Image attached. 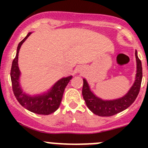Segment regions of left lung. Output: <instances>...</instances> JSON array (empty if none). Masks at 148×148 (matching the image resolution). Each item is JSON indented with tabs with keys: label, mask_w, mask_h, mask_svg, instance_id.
<instances>
[{
	"label": "left lung",
	"mask_w": 148,
	"mask_h": 148,
	"mask_svg": "<svg viewBox=\"0 0 148 148\" xmlns=\"http://www.w3.org/2000/svg\"><path fill=\"white\" fill-rule=\"evenodd\" d=\"M135 56L137 61L136 79L128 93L120 99L110 101H104L99 99L91 92L89 85L86 80L84 79L82 88L83 98L88 108L94 114L101 117H110L114 115L126 110L135 102L140 92L143 78L142 63L138 56L137 51H135Z\"/></svg>",
	"instance_id": "1"
}]
</instances>
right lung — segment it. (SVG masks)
<instances>
[{
  "mask_svg": "<svg viewBox=\"0 0 148 148\" xmlns=\"http://www.w3.org/2000/svg\"><path fill=\"white\" fill-rule=\"evenodd\" d=\"M31 34V33H28V35L19 43L17 48L16 56L12 62L11 70H10L12 89L18 102L23 107L36 114L48 115V114L54 112L59 108L62 102L66 86L71 79L72 77L70 76V77L62 78V79L59 80L46 95H41V96L30 97L22 92L18 82L19 76H20V71L18 66V52L22 44L26 41V38Z\"/></svg>",
  "mask_w": 148,
  "mask_h": 148,
  "instance_id": "obj_1",
  "label": "right lung"
}]
</instances>
